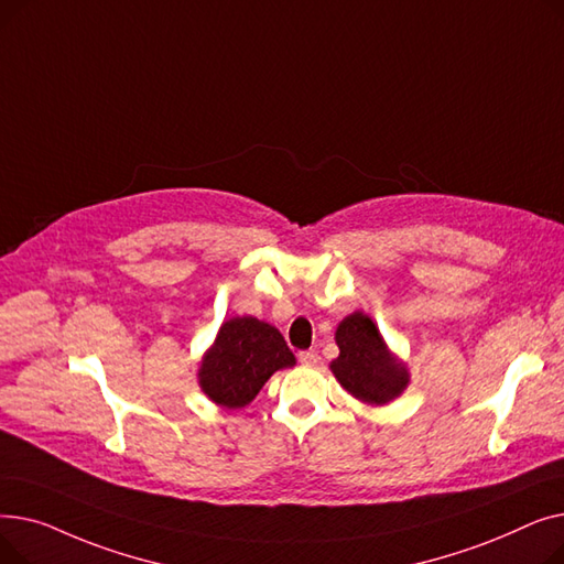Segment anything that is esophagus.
I'll use <instances>...</instances> for the list:
<instances>
[{"label":"esophagus","instance_id":"1","mask_svg":"<svg viewBox=\"0 0 564 564\" xmlns=\"http://www.w3.org/2000/svg\"><path fill=\"white\" fill-rule=\"evenodd\" d=\"M297 359H300V364L302 366H306V368H313L315 364H317V351H313V349H306V351H300L297 354Z\"/></svg>","mask_w":564,"mask_h":564}]
</instances>
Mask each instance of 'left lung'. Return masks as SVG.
Masks as SVG:
<instances>
[{
	"mask_svg": "<svg viewBox=\"0 0 564 564\" xmlns=\"http://www.w3.org/2000/svg\"><path fill=\"white\" fill-rule=\"evenodd\" d=\"M336 345L340 354L329 368L357 400L381 406L406 389V366L393 357L368 315L359 311L347 315L336 329Z\"/></svg>",
	"mask_w": 564,
	"mask_h": 564,
	"instance_id": "8db88e82",
	"label": "left lung"
}]
</instances>
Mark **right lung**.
<instances>
[{
	"instance_id": "obj_1",
	"label": "right lung",
	"mask_w": 564,
	"mask_h": 564,
	"mask_svg": "<svg viewBox=\"0 0 564 564\" xmlns=\"http://www.w3.org/2000/svg\"><path fill=\"white\" fill-rule=\"evenodd\" d=\"M294 354L281 332L251 315L232 317L205 351L198 368L203 393L224 409L247 406L276 370L292 368Z\"/></svg>"
}]
</instances>
